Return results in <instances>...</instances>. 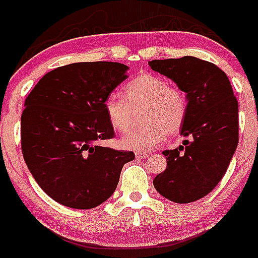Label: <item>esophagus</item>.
<instances>
[{"label": "esophagus", "instance_id": "1", "mask_svg": "<svg viewBox=\"0 0 258 258\" xmlns=\"http://www.w3.org/2000/svg\"><path fill=\"white\" fill-rule=\"evenodd\" d=\"M149 157V153H146V152H136V158H146Z\"/></svg>", "mask_w": 258, "mask_h": 258}]
</instances>
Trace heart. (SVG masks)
Listing matches in <instances>:
<instances>
[{"instance_id": "heart-1", "label": "heart", "mask_w": 258, "mask_h": 258, "mask_svg": "<svg viewBox=\"0 0 258 258\" xmlns=\"http://www.w3.org/2000/svg\"><path fill=\"white\" fill-rule=\"evenodd\" d=\"M123 98L109 96L104 102L105 116L118 133H126L134 124L135 113L142 110L140 128L121 140L127 149L150 150L168 135H176L184 126L187 114V97L178 86L169 85L161 76L141 73L122 88Z\"/></svg>"}]
</instances>
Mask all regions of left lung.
<instances>
[{
	"instance_id": "8db88e82",
	"label": "left lung",
	"mask_w": 258,
	"mask_h": 258,
	"mask_svg": "<svg viewBox=\"0 0 258 258\" xmlns=\"http://www.w3.org/2000/svg\"><path fill=\"white\" fill-rule=\"evenodd\" d=\"M150 68L186 93L182 145L164 150L166 169L153 185L165 199L187 204L209 195L225 174L238 144V102L226 74L214 63L185 55L153 59Z\"/></svg>"
}]
</instances>
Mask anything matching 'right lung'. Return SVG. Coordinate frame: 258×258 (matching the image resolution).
<instances>
[{
    "label": "right lung",
    "instance_id": "1",
    "mask_svg": "<svg viewBox=\"0 0 258 258\" xmlns=\"http://www.w3.org/2000/svg\"><path fill=\"white\" fill-rule=\"evenodd\" d=\"M119 62H76L49 72L25 100L21 149L29 170L49 197L92 209L116 190L135 153L101 145L114 137L104 102L126 80Z\"/></svg>",
    "mask_w": 258,
    "mask_h": 258
}]
</instances>
